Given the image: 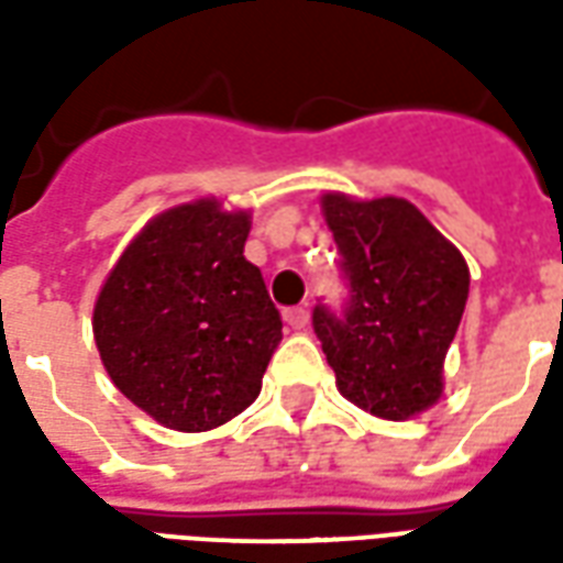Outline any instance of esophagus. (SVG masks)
Returning <instances> with one entry per match:
<instances>
[{
    "label": "esophagus",
    "instance_id": "esophagus-1",
    "mask_svg": "<svg viewBox=\"0 0 563 563\" xmlns=\"http://www.w3.org/2000/svg\"><path fill=\"white\" fill-rule=\"evenodd\" d=\"M283 317H286V325H289V329H295V331H301L307 322H310V313H307V307H289V310H286Z\"/></svg>",
    "mask_w": 563,
    "mask_h": 563
}]
</instances>
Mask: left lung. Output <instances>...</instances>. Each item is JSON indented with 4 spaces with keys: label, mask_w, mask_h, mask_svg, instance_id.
I'll list each match as a JSON object with an SVG mask.
<instances>
[{
    "label": "left lung",
    "mask_w": 563,
    "mask_h": 563,
    "mask_svg": "<svg viewBox=\"0 0 563 563\" xmlns=\"http://www.w3.org/2000/svg\"><path fill=\"white\" fill-rule=\"evenodd\" d=\"M346 305L313 307V331L355 407L410 419L443 391V358L467 305V262L404 198H322Z\"/></svg>",
    "instance_id": "obj_1"
}]
</instances>
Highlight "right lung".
<instances>
[{
    "label": "right lung",
    "instance_id": "right-lung-1",
    "mask_svg": "<svg viewBox=\"0 0 563 563\" xmlns=\"http://www.w3.org/2000/svg\"><path fill=\"white\" fill-rule=\"evenodd\" d=\"M250 213L201 198L144 225L108 274L92 334L129 401L174 431H208L258 398L283 338L262 271L244 258Z\"/></svg>",
    "mask_w": 563,
    "mask_h": 563
}]
</instances>
